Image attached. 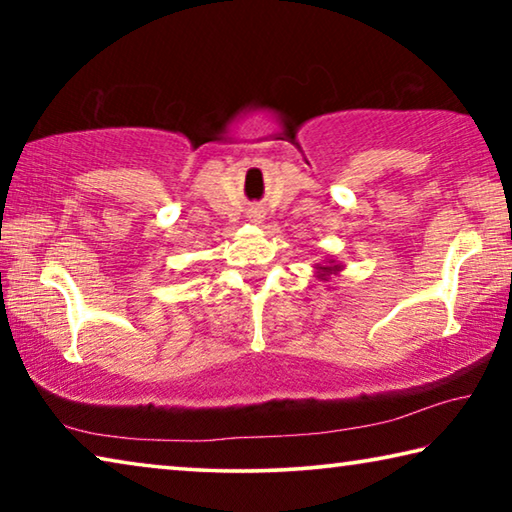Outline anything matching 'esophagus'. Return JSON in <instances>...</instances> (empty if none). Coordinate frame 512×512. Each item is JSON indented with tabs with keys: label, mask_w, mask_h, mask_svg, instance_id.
<instances>
[{
	"label": "esophagus",
	"mask_w": 512,
	"mask_h": 512,
	"mask_svg": "<svg viewBox=\"0 0 512 512\" xmlns=\"http://www.w3.org/2000/svg\"><path fill=\"white\" fill-rule=\"evenodd\" d=\"M255 216H262V214H259V212H255Z\"/></svg>",
	"instance_id": "34e87169"
}]
</instances>
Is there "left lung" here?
Instances as JSON below:
<instances>
[{"label":"left lung","instance_id":"8db88e82","mask_svg":"<svg viewBox=\"0 0 512 512\" xmlns=\"http://www.w3.org/2000/svg\"><path fill=\"white\" fill-rule=\"evenodd\" d=\"M314 268L320 282H329L332 275H339L343 271V264H336V259H323V264H316Z\"/></svg>","mask_w":512,"mask_h":512}]
</instances>
